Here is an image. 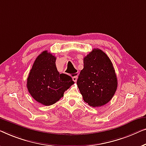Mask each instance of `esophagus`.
<instances>
[{"mask_svg":"<svg viewBox=\"0 0 146 146\" xmlns=\"http://www.w3.org/2000/svg\"><path fill=\"white\" fill-rule=\"evenodd\" d=\"M72 79H73V81L74 82L77 81V75H75V76H74V77H73Z\"/></svg>","mask_w":146,"mask_h":146,"instance_id":"obj_1","label":"esophagus"}]
</instances>
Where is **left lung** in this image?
I'll return each instance as SVG.
<instances>
[{
    "label": "left lung",
    "instance_id": "left-lung-1",
    "mask_svg": "<svg viewBox=\"0 0 146 146\" xmlns=\"http://www.w3.org/2000/svg\"><path fill=\"white\" fill-rule=\"evenodd\" d=\"M83 63L77 81L80 93L89 106H103L112 99L118 86L113 65L99 49H94L84 57Z\"/></svg>",
    "mask_w": 146,
    "mask_h": 146
}]
</instances>
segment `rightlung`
<instances>
[{
  "label": "right lung",
  "mask_w": 146,
  "mask_h": 146,
  "mask_svg": "<svg viewBox=\"0 0 146 146\" xmlns=\"http://www.w3.org/2000/svg\"><path fill=\"white\" fill-rule=\"evenodd\" d=\"M55 60L54 55L44 51L37 57L27 79L28 92L37 102L45 106L58 101L74 84L70 76L58 72Z\"/></svg>",
  "instance_id": "right-lung-1"
}]
</instances>
